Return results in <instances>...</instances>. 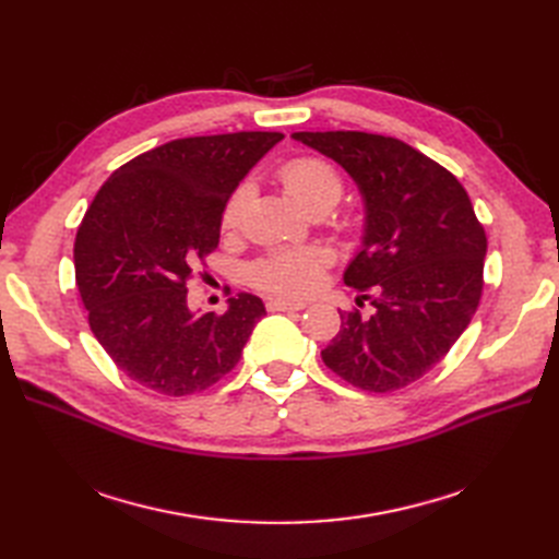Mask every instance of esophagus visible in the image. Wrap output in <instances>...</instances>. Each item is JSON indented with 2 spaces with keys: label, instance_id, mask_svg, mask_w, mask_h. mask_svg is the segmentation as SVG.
I'll return each instance as SVG.
<instances>
[{
  "label": "esophagus",
  "instance_id": "esophagus-1",
  "mask_svg": "<svg viewBox=\"0 0 559 559\" xmlns=\"http://www.w3.org/2000/svg\"><path fill=\"white\" fill-rule=\"evenodd\" d=\"M267 310L273 312H294V310H306L308 302L306 300H286V298H270L267 302Z\"/></svg>",
  "mask_w": 559,
  "mask_h": 559
}]
</instances>
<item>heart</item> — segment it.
Listing matches in <instances>:
<instances>
[{
    "label": "heart",
    "instance_id": "heart-1",
    "mask_svg": "<svg viewBox=\"0 0 559 559\" xmlns=\"http://www.w3.org/2000/svg\"><path fill=\"white\" fill-rule=\"evenodd\" d=\"M280 177L302 207H333L343 195V177L335 167L314 156H302L286 163ZM249 189L238 186L228 198L222 224L224 228H235L240 222L242 210L247 205ZM329 263V253L321 247H302V249H282L273 251L270 257L251 265V282L265 292L300 296L312 292L321 280V273Z\"/></svg>",
    "mask_w": 559,
    "mask_h": 559
}]
</instances>
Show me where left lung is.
<instances>
[{
  "mask_svg": "<svg viewBox=\"0 0 559 559\" xmlns=\"http://www.w3.org/2000/svg\"><path fill=\"white\" fill-rule=\"evenodd\" d=\"M292 138L335 160L364 202L361 249L345 270L373 314L341 312L321 359L366 392H394L441 361L483 294L485 230L464 186L417 148L382 134L335 130Z\"/></svg>",
  "mask_w": 559,
  "mask_h": 559,
  "instance_id": "obj_1",
  "label": "left lung"
}]
</instances>
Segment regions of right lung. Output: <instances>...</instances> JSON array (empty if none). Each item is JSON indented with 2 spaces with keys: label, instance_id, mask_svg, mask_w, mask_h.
Segmentation results:
<instances>
[{
  "label": "right lung",
  "instance_id": "obj_1",
  "mask_svg": "<svg viewBox=\"0 0 559 559\" xmlns=\"http://www.w3.org/2000/svg\"><path fill=\"white\" fill-rule=\"evenodd\" d=\"M282 140H175L118 167L97 191L74 242L76 286L97 343L130 380L186 396L240 361L263 300L242 292L224 314L191 310L186 280L216 249L233 191Z\"/></svg>",
  "mask_w": 559,
  "mask_h": 559
}]
</instances>
